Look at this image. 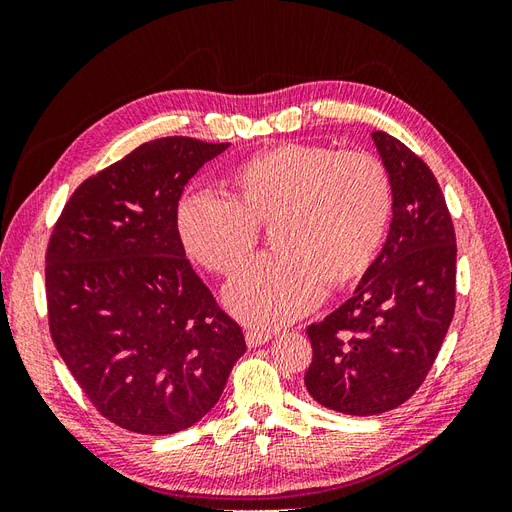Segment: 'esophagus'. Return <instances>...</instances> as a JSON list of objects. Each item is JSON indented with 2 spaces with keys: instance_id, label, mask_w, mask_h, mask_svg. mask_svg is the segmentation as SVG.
<instances>
[{
  "instance_id": "obj_1",
  "label": "esophagus",
  "mask_w": 512,
  "mask_h": 512,
  "mask_svg": "<svg viewBox=\"0 0 512 512\" xmlns=\"http://www.w3.org/2000/svg\"><path fill=\"white\" fill-rule=\"evenodd\" d=\"M271 337H273V333H269V331H256V329L245 331V342H247V346H250V348L267 344Z\"/></svg>"
}]
</instances>
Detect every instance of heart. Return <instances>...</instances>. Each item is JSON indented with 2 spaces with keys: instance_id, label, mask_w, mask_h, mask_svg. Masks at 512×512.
Wrapping results in <instances>:
<instances>
[{
  "instance_id": "1",
  "label": "heart",
  "mask_w": 512,
  "mask_h": 512,
  "mask_svg": "<svg viewBox=\"0 0 512 512\" xmlns=\"http://www.w3.org/2000/svg\"><path fill=\"white\" fill-rule=\"evenodd\" d=\"M241 200L207 188L181 198L177 228L196 262L232 275L250 258L260 226H273L277 254L256 258L226 292L243 322L275 329L312 312L324 286L359 280L389 232L395 190L389 168L369 151L282 143L243 160Z\"/></svg>"
}]
</instances>
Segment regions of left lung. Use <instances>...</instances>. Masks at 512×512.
Instances as JSON below:
<instances>
[{"mask_svg": "<svg viewBox=\"0 0 512 512\" xmlns=\"http://www.w3.org/2000/svg\"><path fill=\"white\" fill-rule=\"evenodd\" d=\"M371 138L395 190L389 237L352 297L307 327V393L352 416L389 412L410 399L455 314L457 243L440 185L395 136Z\"/></svg>", "mask_w": 512, "mask_h": 512, "instance_id": "8db88e82", "label": "left lung"}]
</instances>
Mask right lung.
<instances>
[{
	"mask_svg": "<svg viewBox=\"0 0 512 512\" xmlns=\"http://www.w3.org/2000/svg\"><path fill=\"white\" fill-rule=\"evenodd\" d=\"M224 149L190 136L143 143L74 190L46 247L55 348L94 408L134 433L192 427L245 352L177 228L185 183Z\"/></svg>",
	"mask_w": 512,
	"mask_h": 512,
	"instance_id": "right-lung-1",
	"label": "right lung"
}]
</instances>
